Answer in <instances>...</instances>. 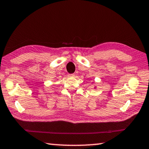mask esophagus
I'll list each match as a JSON object with an SVG mask.
<instances>
[{"label":"esophagus","instance_id":"1","mask_svg":"<svg viewBox=\"0 0 149 149\" xmlns=\"http://www.w3.org/2000/svg\"><path fill=\"white\" fill-rule=\"evenodd\" d=\"M70 77H75V74H69L68 75Z\"/></svg>","mask_w":149,"mask_h":149}]
</instances>
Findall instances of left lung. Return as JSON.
Masks as SVG:
<instances>
[{"mask_svg": "<svg viewBox=\"0 0 149 149\" xmlns=\"http://www.w3.org/2000/svg\"><path fill=\"white\" fill-rule=\"evenodd\" d=\"M94 88H95H95H96V86H95V87H94Z\"/></svg>", "mask_w": 149, "mask_h": 149, "instance_id": "8db88e82", "label": "left lung"}]
</instances>
